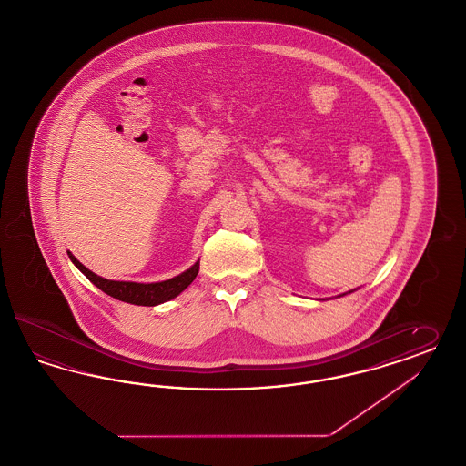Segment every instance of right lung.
I'll return each instance as SVG.
<instances>
[{"mask_svg":"<svg viewBox=\"0 0 466 466\" xmlns=\"http://www.w3.org/2000/svg\"><path fill=\"white\" fill-rule=\"evenodd\" d=\"M69 258L76 264V268L86 276L93 285H96L102 292L117 299V300H122V302L137 304V306H157V304L171 300L190 285L191 281L195 279V276L198 275V266H200V262H195L188 271H185L179 276H174L171 279L160 281V283H135V281L105 279L102 276L89 271L86 266H83L70 252Z\"/></svg>","mask_w":466,"mask_h":466,"instance_id":"1","label":"right lung"}]
</instances>
